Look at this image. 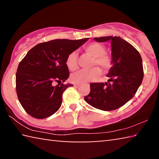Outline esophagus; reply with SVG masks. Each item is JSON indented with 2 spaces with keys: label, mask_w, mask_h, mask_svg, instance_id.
<instances>
[{
  "label": "esophagus",
  "mask_w": 159,
  "mask_h": 159,
  "mask_svg": "<svg viewBox=\"0 0 159 159\" xmlns=\"http://www.w3.org/2000/svg\"><path fill=\"white\" fill-rule=\"evenodd\" d=\"M80 84H75L74 85L75 87H79V86H80Z\"/></svg>",
  "instance_id": "34e87169"
}]
</instances>
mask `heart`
<instances>
[{
  "label": "heart",
  "mask_w": 159,
  "mask_h": 159,
  "mask_svg": "<svg viewBox=\"0 0 159 159\" xmlns=\"http://www.w3.org/2000/svg\"><path fill=\"white\" fill-rule=\"evenodd\" d=\"M85 52L93 57L92 62L93 69L90 70H81L71 75V80L74 83H83L91 81L98 78L101 74V70L106 72L111 68L112 59L106 52V48L99 43L94 42L84 48ZM66 65L71 71L78 69V55L76 52L69 54L66 60Z\"/></svg>",
  "instance_id": "obj_1"
}]
</instances>
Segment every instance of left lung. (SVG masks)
<instances>
[{
  "instance_id": "1",
  "label": "left lung",
  "mask_w": 159,
  "mask_h": 159,
  "mask_svg": "<svg viewBox=\"0 0 159 159\" xmlns=\"http://www.w3.org/2000/svg\"><path fill=\"white\" fill-rule=\"evenodd\" d=\"M103 43L111 41L113 66L108 83H90V92L84 99L96 109L111 111L118 109L133 98L144 77L140 54L130 43L119 36L95 38Z\"/></svg>"
}]
</instances>
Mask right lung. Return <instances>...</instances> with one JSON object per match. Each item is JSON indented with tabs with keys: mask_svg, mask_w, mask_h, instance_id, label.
<instances>
[{
	"mask_svg": "<svg viewBox=\"0 0 159 159\" xmlns=\"http://www.w3.org/2000/svg\"><path fill=\"white\" fill-rule=\"evenodd\" d=\"M88 39H55L38 44L29 51L16 74V91L26 113L43 119L60 108L64 91L73 86L63 84L69 76L66 58ZM55 82L58 84L55 86Z\"/></svg>",
	"mask_w": 159,
	"mask_h": 159,
	"instance_id": "obj_1",
	"label": "right lung"
}]
</instances>
